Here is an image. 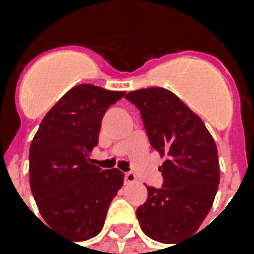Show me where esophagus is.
<instances>
[{
  "label": "esophagus",
  "mask_w": 254,
  "mask_h": 254,
  "mask_svg": "<svg viewBox=\"0 0 254 254\" xmlns=\"http://www.w3.org/2000/svg\"><path fill=\"white\" fill-rule=\"evenodd\" d=\"M125 184H133V182H136V176L133 174V173H125Z\"/></svg>",
  "instance_id": "34e87169"
}]
</instances>
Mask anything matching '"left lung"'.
I'll list each match as a JSON object with an SVG mask.
<instances>
[{"label": "left lung", "mask_w": 254, "mask_h": 254, "mask_svg": "<svg viewBox=\"0 0 254 254\" xmlns=\"http://www.w3.org/2000/svg\"><path fill=\"white\" fill-rule=\"evenodd\" d=\"M137 107L149 143L165 162L163 187H147L148 197L136 211L145 235L177 244L194 234L212 207L219 187L215 140L201 118L176 94L160 87L125 96Z\"/></svg>", "instance_id": "8db88e82"}]
</instances>
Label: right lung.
Returning <instances> with one entry per match:
<instances>
[{
	"label": "right lung",
	"instance_id": "1",
	"mask_svg": "<svg viewBox=\"0 0 254 254\" xmlns=\"http://www.w3.org/2000/svg\"><path fill=\"white\" fill-rule=\"evenodd\" d=\"M124 95L92 84L76 85L50 109L32 138V196L46 223L70 241L99 234L124 184L122 171L102 170L88 159L105 113Z\"/></svg>",
	"mask_w": 254,
	"mask_h": 254
}]
</instances>
